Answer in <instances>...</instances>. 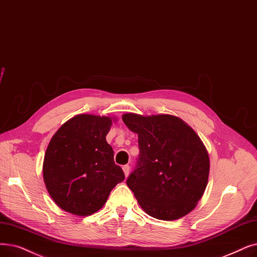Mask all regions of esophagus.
<instances>
[{
    "label": "esophagus",
    "mask_w": 257,
    "mask_h": 257,
    "mask_svg": "<svg viewBox=\"0 0 257 257\" xmlns=\"http://www.w3.org/2000/svg\"><path fill=\"white\" fill-rule=\"evenodd\" d=\"M122 171H124V173H125V176L127 177V176L129 175V171H130V167H129L128 165H125V166H122Z\"/></svg>",
    "instance_id": "esophagus-1"
}]
</instances>
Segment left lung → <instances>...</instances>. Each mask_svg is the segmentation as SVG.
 <instances>
[{"instance_id": "1", "label": "left lung", "mask_w": 257, "mask_h": 257, "mask_svg": "<svg viewBox=\"0 0 257 257\" xmlns=\"http://www.w3.org/2000/svg\"><path fill=\"white\" fill-rule=\"evenodd\" d=\"M121 118L139 137V161L127 186L142 209L162 220L187 215L208 184L210 161L202 140L174 115L125 113Z\"/></svg>"}]
</instances>
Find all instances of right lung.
I'll return each instance as SVG.
<instances>
[{
    "instance_id": "1",
    "label": "right lung",
    "mask_w": 257,
    "mask_h": 257,
    "mask_svg": "<svg viewBox=\"0 0 257 257\" xmlns=\"http://www.w3.org/2000/svg\"><path fill=\"white\" fill-rule=\"evenodd\" d=\"M111 125L110 116L79 114L51 138L44 156L43 177L53 202L64 211L79 216L93 214L125 180L106 141Z\"/></svg>"
}]
</instances>
